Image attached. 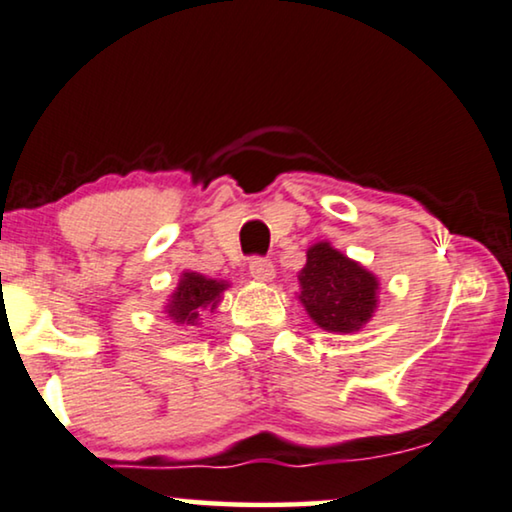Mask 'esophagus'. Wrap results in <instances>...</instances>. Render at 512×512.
<instances>
[{
    "label": "esophagus",
    "mask_w": 512,
    "mask_h": 512,
    "mask_svg": "<svg viewBox=\"0 0 512 512\" xmlns=\"http://www.w3.org/2000/svg\"><path fill=\"white\" fill-rule=\"evenodd\" d=\"M250 276L255 280H262V283H271L273 276H276V269H273L271 259H264V257L250 259Z\"/></svg>",
    "instance_id": "esophagus-1"
}]
</instances>
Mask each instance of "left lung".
Returning <instances> with one entry per match:
<instances>
[{
    "label": "left lung",
    "mask_w": 512,
    "mask_h": 512,
    "mask_svg": "<svg viewBox=\"0 0 512 512\" xmlns=\"http://www.w3.org/2000/svg\"><path fill=\"white\" fill-rule=\"evenodd\" d=\"M380 280L329 241L306 250L299 271V301L320 329L329 334H355L378 311Z\"/></svg>",
    "instance_id": "8db88e82"
}]
</instances>
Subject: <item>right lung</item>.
Masks as SVG:
<instances>
[{
	"instance_id": "right-lung-1",
	"label": "right lung",
	"mask_w": 512,
	"mask_h": 512,
	"mask_svg": "<svg viewBox=\"0 0 512 512\" xmlns=\"http://www.w3.org/2000/svg\"><path fill=\"white\" fill-rule=\"evenodd\" d=\"M225 290H229L227 280L208 278L197 271H183L176 290L164 304V315L178 327H197L201 325V313H213L218 308Z\"/></svg>"
}]
</instances>
